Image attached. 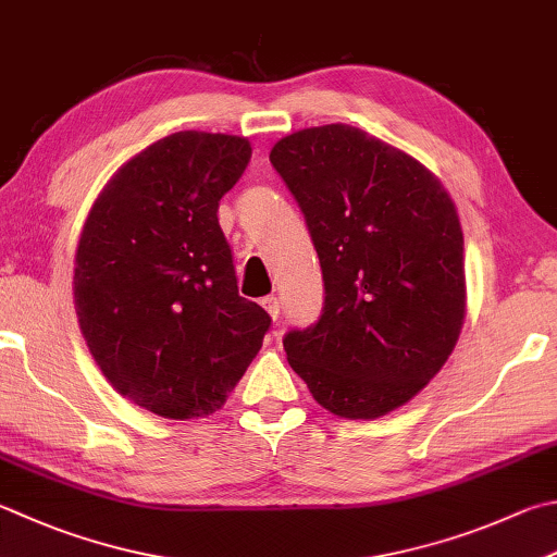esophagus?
Segmentation results:
<instances>
[{
    "instance_id": "34e87169",
    "label": "esophagus",
    "mask_w": 557,
    "mask_h": 557,
    "mask_svg": "<svg viewBox=\"0 0 557 557\" xmlns=\"http://www.w3.org/2000/svg\"><path fill=\"white\" fill-rule=\"evenodd\" d=\"M261 306L267 308V312L271 314V318L278 320V314H281V302H278V298H276V296H267L264 300H261Z\"/></svg>"
}]
</instances>
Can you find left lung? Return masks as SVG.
<instances>
[{"label": "left lung", "mask_w": 557, "mask_h": 557, "mask_svg": "<svg viewBox=\"0 0 557 557\" xmlns=\"http://www.w3.org/2000/svg\"><path fill=\"white\" fill-rule=\"evenodd\" d=\"M269 160L324 281L318 322L283 337L290 369L334 414L391 412L442 371L463 324L456 206L432 172L354 125L293 133Z\"/></svg>", "instance_id": "left-lung-1"}]
</instances>
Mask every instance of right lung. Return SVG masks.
I'll return each mask as SVG.
<instances>
[{"label": "right lung", "mask_w": 557, "mask_h": 557, "mask_svg": "<svg viewBox=\"0 0 557 557\" xmlns=\"http://www.w3.org/2000/svg\"><path fill=\"white\" fill-rule=\"evenodd\" d=\"M251 160L245 138L182 131L103 188L75 264L79 327L121 395L166 419L213 414L255 359L269 312L239 296L218 206Z\"/></svg>", "instance_id": "add662e5"}]
</instances>
